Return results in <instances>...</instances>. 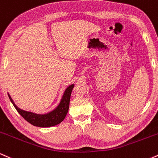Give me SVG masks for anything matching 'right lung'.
I'll use <instances>...</instances> for the list:
<instances>
[{"label":"right lung","instance_id":"obj_1","mask_svg":"<svg viewBox=\"0 0 158 158\" xmlns=\"http://www.w3.org/2000/svg\"><path fill=\"white\" fill-rule=\"evenodd\" d=\"M74 85L72 84L69 85L66 88L61 98L60 102L54 110L48 112L47 114H35L31 111H27V110H22L19 108L12 100V97L8 93L9 98H10L11 102L12 103L17 111L21 114L28 123L32 124V126L41 127H51L56 126L62 122L66 117L69 109V105H70V95H71L72 90H73Z\"/></svg>","mask_w":158,"mask_h":158}]
</instances>
